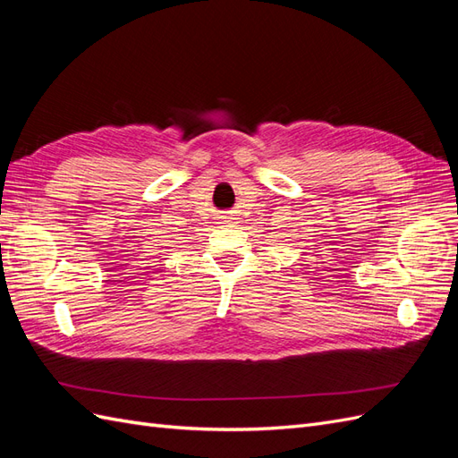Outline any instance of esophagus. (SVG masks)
Instances as JSON below:
<instances>
[{"instance_id":"1","label":"esophagus","mask_w":458,"mask_h":458,"mask_svg":"<svg viewBox=\"0 0 458 458\" xmlns=\"http://www.w3.org/2000/svg\"><path fill=\"white\" fill-rule=\"evenodd\" d=\"M233 219H234V217H233L231 212H224V214H221V221H224V224H231Z\"/></svg>"}]
</instances>
